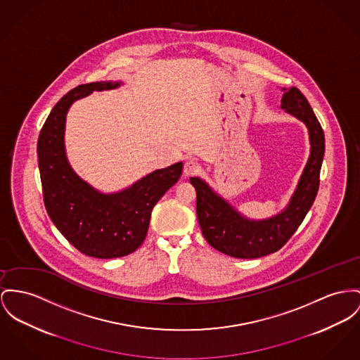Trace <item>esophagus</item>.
Here are the masks:
<instances>
[{"label": "esophagus", "mask_w": 360, "mask_h": 360, "mask_svg": "<svg viewBox=\"0 0 360 360\" xmlns=\"http://www.w3.org/2000/svg\"><path fill=\"white\" fill-rule=\"evenodd\" d=\"M199 170V167H198V164L195 162V160H187L186 162H184V174L186 176H192V174H195L196 172Z\"/></svg>", "instance_id": "1"}]
</instances>
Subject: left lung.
Returning a JSON list of instances; mask_svg holds the SVG:
<instances>
[{
  "instance_id": "obj_1",
  "label": "left lung",
  "mask_w": 360,
  "mask_h": 360,
  "mask_svg": "<svg viewBox=\"0 0 360 360\" xmlns=\"http://www.w3.org/2000/svg\"><path fill=\"white\" fill-rule=\"evenodd\" d=\"M281 108L307 125L311 143L307 165L285 210L267 219L252 221L241 216L203 180L190 179L196 191V214L205 239L229 257L254 259L278 251L303 222L319 188L325 153L323 129L299 89L285 90Z\"/></svg>"
}]
</instances>
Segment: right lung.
Wrapping results in <instances>:
<instances>
[{
	"label": "right lung",
	"instance_id": "right-lung-1",
	"mask_svg": "<svg viewBox=\"0 0 360 360\" xmlns=\"http://www.w3.org/2000/svg\"><path fill=\"white\" fill-rule=\"evenodd\" d=\"M121 82L80 84L51 109L38 138L44 202L56 228L82 254L110 259L138 250L148 231L151 210L177 183L183 162L158 169L116 193H102L73 172L64 146L67 112L76 99L112 90Z\"/></svg>",
	"mask_w": 360,
	"mask_h": 360
}]
</instances>
